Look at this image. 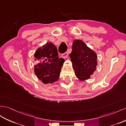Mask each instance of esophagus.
Segmentation results:
<instances>
[{
	"label": "esophagus",
	"mask_w": 126,
	"mask_h": 126,
	"mask_svg": "<svg viewBox=\"0 0 126 126\" xmlns=\"http://www.w3.org/2000/svg\"><path fill=\"white\" fill-rule=\"evenodd\" d=\"M61 56H62V57L63 58H64V59H66V58L67 57V56H68V52H66L62 54V55H61Z\"/></svg>",
	"instance_id": "esophagus-1"
}]
</instances>
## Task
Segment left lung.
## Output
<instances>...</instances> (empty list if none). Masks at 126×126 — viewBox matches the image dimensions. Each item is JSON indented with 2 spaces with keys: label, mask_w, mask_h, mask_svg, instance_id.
<instances>
[{
  "label": "left lung",
  "mask_w": 126,
  "mask_h": 126,
  "mask_svg": "<svg viewBox=\"0 0 126 126\" xmlns=\"http://www.w3.org/2000/svg\"><path fill=\"white\" fill-rule=\"evenodd\" d=\"M69 57L75 75L79 80L89 79L97 65V56L95 52L81 40L76 39L73 42Z\"/></svg>",
  "instance_id": "obj_1"
}]
</instances>
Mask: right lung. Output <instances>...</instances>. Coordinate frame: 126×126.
Masks as SVG:
<instances>
[{
	"label": "right lung",
	"mask_w": 126,
	"mask_h": 126,
	"mask_svg": "<svg viewBox=\"0 0 126 126\" xmlns=\"http://www.w3.org/2000/svg\"><path fill=\"white\" fill-rule=\"evenodd\" d=\"M34 57L35 60L38 63L34 65L37 77L44 84L58 81L65 60L59 58L56 45L51 42L47 43L36 50Z\"/></svg>",
	"instance_id": "add662e5"
}]
</instances>
